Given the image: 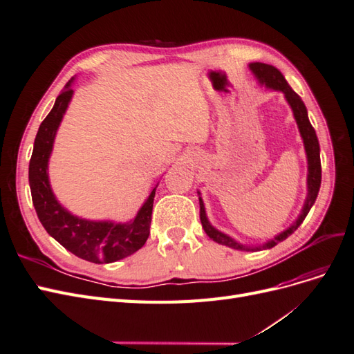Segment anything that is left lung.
I'll use <instances>...</instances> for the list:
<instances>
[{
  "label": "left lung",
  "mask_w": 354,
  "mask_h": 354,
  "mask_svg": "<svg viewBox=\"0 0 354 354\" xmlns=\"http://www.w3.org/2000/svg\"><path fill=\"white\" fill-rule=\"evenodd\" d=\"M248 68L252 72L254 77L259 80L260 85H263V87H266L267 90H272V91L282 93L285 95L286 103L289 104V108H291V111H292L299 136H301V138H303L306 158H307V196L304 201V205L301 208V212H299V216L297 217V220L291 224V226L285 229L283 232L277 233L276 236H273L272 239H269L264 243H260V245L241 243L236 239L229 236V234L223 233L221 230L214 227L207 217L205 205H203L201 192L198 190L199 207H201L199 217H201L203 230H205V233L214 242H217L220 245H226V246H229V248L238 250V251H261V250L273 248L274 245L285 241L289 234H292L299 226H301V223L307 217L308 211L312 209L313 203L317 198L319 189H320V180H322V167H320V147H319L317 136H316L315 128L308 121L306 104L303 103L301 97H299V95L291 87H289V84L283 78V75L274 66L266 65V63H260V62H254V63H250Z\"/></svg>",
  "instance_id": "1"
}]
</instances>
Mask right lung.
<instances>
[{
	"mask_svg": "<svg viewBox=\"0 0 354 354\" xmlns=\"http://www.w3.org/2000/svg\"><path fill=\"white\" fill-rule=\"evenodd\" d=\"M73 80L59 94L53 109L38 128L29 162L32 202L47 233L68 251L90 263H113L134 254L146 243L151 233L153 198L159 181L152 187L136 217L127 223L82 218L68 211L57 201L50 185L48 160L59 125L72 100L71 85Z\"/></svg>",
	"mask_w": 354,
	"mask_h": 354,
	"instance_id": "1",
	"label": "right lung"
}]
</instances>
